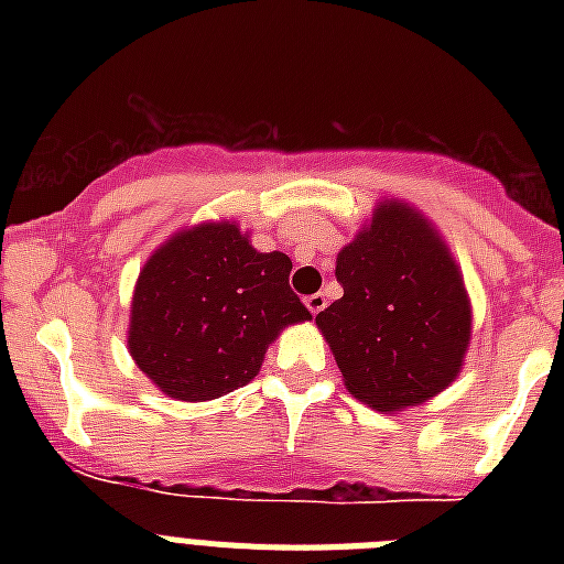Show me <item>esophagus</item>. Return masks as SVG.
Here are the masks:
<instances>
[{
    "instance_id": "1",
    "label": "esophagus",
    "mask_w": 564,
    "mask_h": 564,
    "mask_svg": "<svg viewBox=\"0 0 564 564\" xmlns=\"http://www.w3.org/2000/svg\"><path fill=\"white\" fill-rule=\"evenodd\" d=\"M305 305H307V311L316 316V313H322L327 307V296H325V293H311V296L305 299Z\"/></svg>"
}]
</instances>
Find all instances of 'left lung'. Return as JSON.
<instances>
[{"instance_id":"left-lung-1","label":"left lung","mask_w":564,"mask_h":564,"mask_svg":"<svg viewBox=\"0 0 564 564\" xmlns=\"http://www.w3.org/2000/svg\"><path fill=\"white\" fill-rule=\"evenodd\" d=\"M344 296L316 316L352 398L403 412L452 387L471 344V299L435 223L412 203L378 200L338 251Z\"/></svg>"}]
</instances>
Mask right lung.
Masks as SVG:
<instances>
[{"instance_id":"obj_1","label":"right lung","mask_w":564,"mask_h":564,"mask_svg":"<svg viewBox=\"0 0 564 564\" xmlns=\"http://www.w3.org/2000/svg\"><path fill=\"white\" fill-rule=\"evenodd\" d=\"M291 257L262 253L237 220L169 234L138 273L127 350L174 401H214L259 376L279 333L311 318Z\"/></svg>"}]
</instances>
